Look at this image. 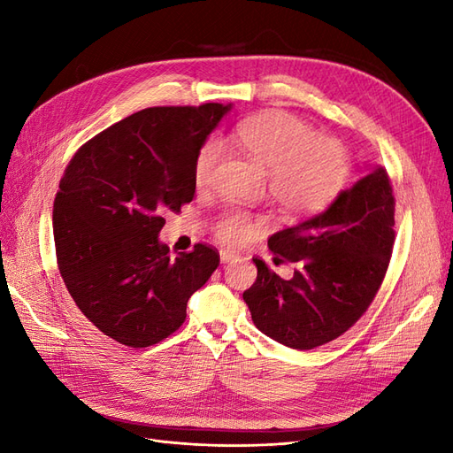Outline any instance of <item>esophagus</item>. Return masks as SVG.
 Wrapping results in <instances>:
<instances>
[{
  "label": "esophagus",
  "mask_w": 453,
  "mask_h": 453,
  "mask_svg": "<svg viewBox=\"0 0 453 453\" xmlns=\"http://www.w3.org/2000/svg\"><path fill=\"white\" fill-rule=\"evenodd\" d=\"M240 255L232 251H221V263H230V260H236Z\"/></svg>",
  "instance_id": "34e87169"
}]
</instances>
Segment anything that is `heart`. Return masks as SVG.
Instances as JSON below:
<instances>
[{
	"label": "heart",
	"mask_w": 453,
	"mask_h": 453,
	"mask_svg": "<svg viewBox=\"0 0 453 453\" xmlns=\"http://www.w3.org/2000/svg\"><path fill=\"white\" fill-rule=\"evenodd\" d=\"M234 142L243 155L268 173V190L278 208L289 217H310L326 210L346 188L351 158L346 145L331 135H318L313 127L289 113L270 111L240 122ZM226 150L221 140H205L195 158L198 187L213 183ZM257 219L243 210H226L215 219V238L240 248L258 230Z\"/></svg>",
	"instance_id": "b5f03b06"
}]
</instances>
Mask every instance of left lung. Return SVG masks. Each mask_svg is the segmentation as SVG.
<instances>
[{"label": "left lung", "mask_w": 453, "mask_h": 453, "mask_svg": "<svg viewBox=\"0 0 453 453\" xmlns=\"http://www.w3.org/2000/svg\"><path fill=\"white\" fill-rule=\"evenodd\" d=\"M395 243V196L388 172L368 170L328 208L270 236L273 263L296 265L280 278L255 257L257 281L243 293L253 323L293 349L344 334L372 304Z\"/></svg>", "instance_id": "8db88e82"}]
</instances>
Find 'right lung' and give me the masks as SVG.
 Here are the masks:
<instances>
[{"label": "right lung", "instance_id": "obj_1", "mask_svg": "<svg viewBox=\"0 0 453 453\" xmlns=\"http://www.w3.org/2000/svg\"><path fill=\"white\" fill-rule=\"evenodd\" d=\"M228 109H142L67 164L52 211L58 270L77 308L119 344L149 348L175 333L219 266L211 245L172 257L158 232L195 198L196 153Z\"/></svg>", "mask_w": 453, "mask_h": 453}]
</instances>
